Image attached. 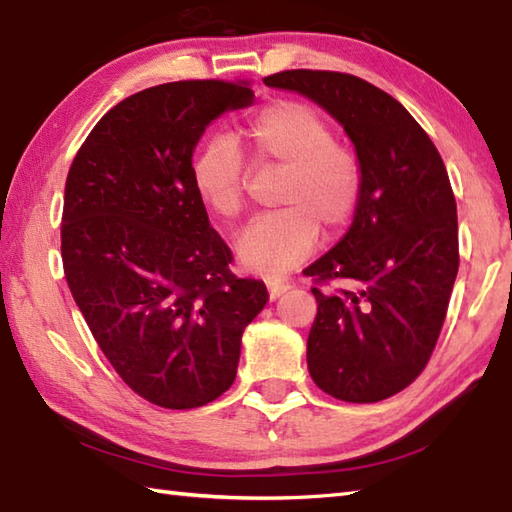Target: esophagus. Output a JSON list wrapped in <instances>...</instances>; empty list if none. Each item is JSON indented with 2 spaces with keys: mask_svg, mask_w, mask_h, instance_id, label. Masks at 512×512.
<instances>
[{
  "mask_svg": "<svg viewBox=\"0 0 512 512\" xmlns=\"http://www.w3.org/2000/svg\"><path fill=\"white\" fill-rule=\"evenodd\" d=\"M290 288V284H286V282H268V295H270V299H277L279 295H284L286 290Z\"/></svg>",
  "mask_w": 512,
  "mask_h": 512,
  "instance_id": "esophagus-1",
  "label": "esophagus"
}]
</instances>
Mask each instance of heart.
<instances>
[{
  "instance_id": "b5f03b06",
  "label": "heart",
  "mask_w": 512,
  "mask_h": 512,
  "mask_svg": "<svg viewBox=\"0 0 512 512\" xmlns=\"http://www.w3.org/2000/svg\"><path fill=\"white\" fill-rule=\"evenodd\" d=\"M239 146L255 166L284 168L277 202L284 208L250 222L237 237L239 262L259 275H284L313 255L319 224L330 235L353 222L364 195V166L353 148L337 142L324 115L308 104L279 99L257 110L239 130ZM233 137L217 133L190 164L202 204L233 222L246 206V166Z\"/></svg>"
}]
</instances>
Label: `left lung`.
<instances>
[{
    "label": "left lung",
    "instance_id": "8db88e82",
    "mask_svg": "<svg viewBox=\"0 0 512 512\" xmlns=\"http://www.w3.org/2000/svg\"><path fill=\"white\" fill-rule=\"evenodd\" d=\"M264 84L326 108L362 159L353 226L306 268L317 299L306 359L324 393L382 402L422 375L457 277V204L442 155L395 97L362 77L297 68Z\"/></svg>",
    "mask_w": 512,
    "mask_h": 512
}]
</instances>
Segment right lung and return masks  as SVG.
<instances>
[{
    "label": "right lung",
    "instance_id": "1",
    "mask_svg": "<svg viewBox=\"0 0 512 512\" xmlns=\"http://www.w3.org/2000/svg\"><path fill=\"white\" fill-rule=\"evenodd\" d=\"M248 79H186L139 90L90 130L70 164L62 262L106 359L146 402L186 410L233 386L244 328L266 284L237 277L190 182L195 144Z\"/></svg>",
    "mask_w": 512,
    "mask_h": 512
}]
</instances>
